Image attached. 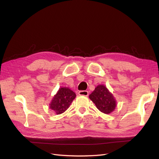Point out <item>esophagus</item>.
I'll list each match as a JSON object with an SVG mask.
<instances>
[{"instance_id":"34e87169","label":"esophagus","mask_w":159,"mask_h":159,"mask_svg":"<svg viewBox=\"0 0 159 159\" xmlns=\"http://www.w3.org/2000/svg\"><path fill=\"white\" fill-rule=\"evenodd\" d=\"M78 94L82 96H88L89 92L88 91H80L78 92Z\"/></svg>"}]
</instances>
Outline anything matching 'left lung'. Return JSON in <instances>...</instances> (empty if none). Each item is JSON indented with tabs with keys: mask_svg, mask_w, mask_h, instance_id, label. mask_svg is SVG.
Listing matches in <instances>:
<instances>
[{
	"mask_svg": "<svg viewBox=\"0 0 159 159\" xmlns=\"http://www.w3.org/2000/svg\"><path fill=\"white\" fill-rule=\"evenodd\" d=\"M89 98L100 111L103 113L109 114L116 107V100L113 94L103 85H98L89 95Z\"/></svg>",
	"mask_w": 159,
	"mask_h": 159,
	"instance_id": "1",
	"label": "left lung"
}]
</instances>
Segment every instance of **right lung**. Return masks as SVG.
<instances>
[{
    "label": "right lung",
    "mask_w": 159,
    "mask_h": 159,
    "mask_svg": "<svg viewBox=\"0 0 159 159\" xmlns=\"http://www.w3.org/2000/svg\"><path fill=\"white\" fill-rule=\"evenodd\" d=\"M75 96V93L68 88H60L50 102V108L57 115L63 113L69 108Z\"/></svg>",
    "instance_id": "right-lung-1"
}]
</instances>
